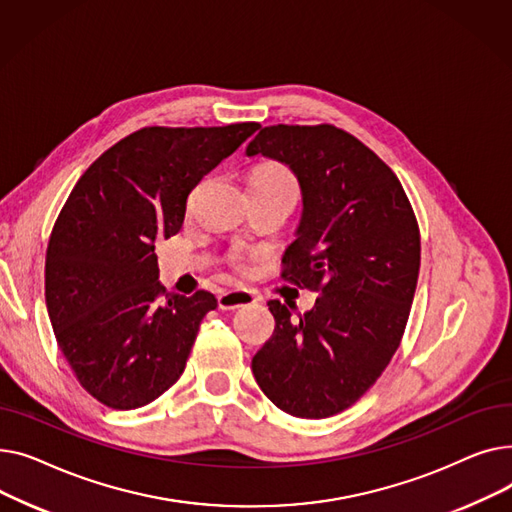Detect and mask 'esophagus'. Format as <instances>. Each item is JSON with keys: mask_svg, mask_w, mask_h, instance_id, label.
<instances>
[{"mask_svg": "<svg viewBox=\"0 0 512 512\" xmlns=\"http://www.w3.org/2000/svg\"><path fill=\"white\" fill-rule=\"evenodd\" d=\"M255 303H257V297L251 290H228V292H222L218 297V307L222 311L249 307V305H255Z\"/></svg>", "mask_w": 512, "mask_h": 512, "instance_id": "obj_1", "label": "esophagus"}]
</instances>
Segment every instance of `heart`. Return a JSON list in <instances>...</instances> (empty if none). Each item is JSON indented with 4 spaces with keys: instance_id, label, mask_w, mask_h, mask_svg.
Segmentation results:
<instances>
[{
    "instance_id": "heart-1",
    "label": "heart",
    "mask_w": 512,
    "mask_h": 512,
    "mask_svg": "<svg viewBox=\"0 0 512 512\" xmlns=\"http://www.w3.org/2000/svg\"><path fill=\"white\" fill-rule=\"evenodd\" d=\"M251 182H257V184H267V186H282V188H292V191H297V184H294V178L292 174L282 168V166H263L259 168Z\"/></svg>"
}]
</instances>
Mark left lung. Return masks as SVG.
I'll list each match as a JSON object with an SVG mask.
<instances>
[{"label": "left lung", "instance_id": "8db88e82", "mask_svg": "<svg viewBox=\"0 0 512 512\" xmlns=\"http://www.w3.org/2000/svg\"><path fill=\"white\" fill-rule=\"evenodd\" d=\"M247 155L297 176L303 211L282 278L321 290L299 317L267 303L276 328L253 375L284 413L332 417L375 384L405 332L421 261L415 213L384 161L332 124L265 126Z\"/></svg>", "mask_w": 512, "mask_h": 512}]
</instances>
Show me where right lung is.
Listing matches in <instances>:
<instances>
[{
  "label": "right lung",
  "instance_id": "right-lung-1",
  "mask_svg": "<svg viewBox=\"0 0 512 512\" xmlns=\"http://www.w3.org/2000/svg\"><path fill=\"white\" fill-rule=\"evenodd\" d=\"M257 128H141L70 193L49 238L45 303L76 380L105 407H145L182 375L218 301L166 292L155 240L182 228L188 193Z\"/></svg>",
  "mask_w": 512,
  "mask_h": 512
}]
</instances>
